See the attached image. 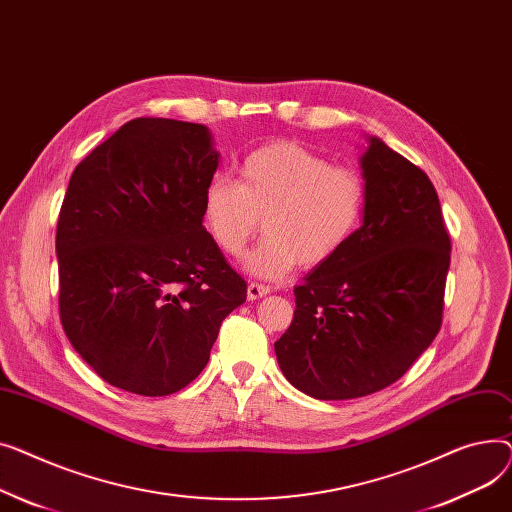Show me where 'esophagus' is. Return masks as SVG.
I'll return each instance as SVG.
<instances>
[{"label": "esophagus", "mask_w": 512, "mask_h": 512, "mask_svg": "<svg viewBox=\"0 0 512 512\" xmlns=\"http://www.w3.org/2000/svg\"><path fill=\"white\" fill-rule=\"evenodd\" d=\"M268 291H270V289L264 287V285H260V283H250V285H248V299H250V302H254V299L264 297Z\"/></svg>", "instance_id": "esophagus-1"}]
</instances>
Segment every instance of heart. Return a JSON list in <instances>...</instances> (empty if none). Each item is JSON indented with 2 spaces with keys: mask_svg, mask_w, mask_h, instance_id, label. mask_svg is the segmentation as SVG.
Masks as SVG:
<instances>
[{
  "mask_svg": "<svg viewBox=\"0 0 512 512\" xmlns=\"http://www.w3.org/2000/svg\"><path fill=\"white\" fill-rule=\"evenodd\" d=\"M362 175L291 140L264 144L239 167V184L215 175L204 186L202 223L215 246L239 256L256 235L266 237L246 258L260 279H281L299 264L335 258L366 213Z\"/></svg>",
  "mask_w": 512,
  "mask_h": 512,
  "instance_id": "1",
  "label": "heart"
}]
</instances>
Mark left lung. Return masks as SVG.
<instances>
[{
    "label": "left lung",
    "mask_w": 512,
    "mask_h": 512,
    "mask_svg": "<svg viewBox=\"0 0 512 512\" xmlns=\"http://www.w3.org/2000/svg\"><path fill=\"white\" fill-rule=\"evenodd\" d=\"M359 167L362 227L293 289V320L275 343L283 376L320 401L397 382L442 324L450 237L430 177L376 136Z\"/></svg>",
    "instance_id": "1"
}]
</instances>
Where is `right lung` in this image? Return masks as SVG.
Wrapping results in <instances>:
<instances>
[{"label": "right lung", "instance_id": "1", "mask_svg": "<svg viewBox=\"0 0 512 512\" xmlns=\"http://www.w3.org/2000/svg\"><path fill=\"white\" fill-rule=\"evenodd\" d=\"M217 167L206 126L138 117L70 177L55 235L59 318L84 362L128 393L190 384L246 302V281L202 225Z\"/></svg>", "mask_w": 512, "mask_h": 512}]
</instances>
